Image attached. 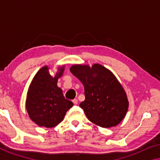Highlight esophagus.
Segmentation results:
<instances>
[{"mask_svg":"<svg viewBox=\"0 0 160 160\" xmlns=\"http://www.w3.org/2000/svg\"><path fill=\"white\" fill-rule=\"evenodd\" d=\"M72 102H73V104H78V99H74L73 100H72Z\"/></svg>","mask_w":160,"mask_h":160,"instance_id":"esophagus-1","label":"esophagus"}]
</instances>
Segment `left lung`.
Segmentation results:
<instances>
[{
	"mask_svg": "<svg viewBox=\"0 0 160 160\" xmlns=\"http://www.w3.org/2000/svg\"><path fill=\"white\" fill-rule=\"evenodd\" d=\"M70 71L84 85L85 99L80 104L91 122L102 128L117 126L125 118L129 102L113 72L101 64H75Z\"/></svg>",
	"mask_w": 160,
	"mask_h": 160,
	"instance_id": "obj_1",
	"label": "left lung"
}]
</instances>
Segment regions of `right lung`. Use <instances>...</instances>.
<instances>
[{"label": "right lung", "instance_id": "1", "mask_svg": "<svg viewBox=\"0 0 160 160\" xmlns=\"http://www.w3.org/2000/svg\"><path fill=\"white\" fill-rule=\"evenodd\" d=\"M55 76H51L48 66L39 70L32 79L26 98V110L31 120L39 126L53 128L63 120L73 103L65 99L57 85L63 74L65 66H58Z\"/></svg>", "mask_w": 160, "mask_h": 160}]
</instances>
